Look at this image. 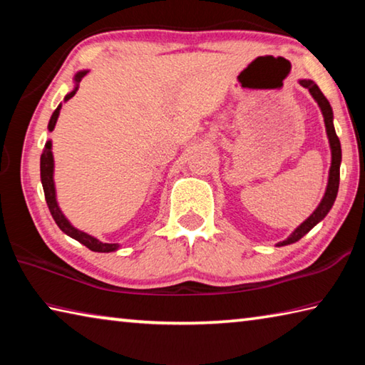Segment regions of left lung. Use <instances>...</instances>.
<instances>
[{
	"mask_svg": "<svg viewBox=\"0 0 365 365\" xmlns=\"http://www.w3.org/2000/svg\"><path fill=\"white\" fill-rule=\"evenodd\" d=\"M299 85L304 86V88L309 90V93L316 100L319 104L320 113L324 115V122H325V132H327V138H329V145H330V153H331V164H330V170H329V182H327V188L324 197L320 200L319 206L316 207L309 217L302 222L301 225H298L292 232V235L283 242L277 243V246H287L299 242V240L304 237L307 232H311L314 227H316L320 220H324L327 214L330 212V209L333 206V202L336 200L338 195V187H339V164H341V145H339V140L336 137L335 132V125H333V110L327 98L324 96L322 91H320L319 86L312 82V80H299Z\"/></svg>",
	"mask_w": 365,
	"mask_h": 365,
	"instance_id": "8db88e82",
	"label": "left lung"
}]
</instances>
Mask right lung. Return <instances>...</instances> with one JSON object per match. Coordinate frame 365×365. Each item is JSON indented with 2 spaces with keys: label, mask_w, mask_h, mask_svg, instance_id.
<instances>
[{
  "label": "right lung",
  "mask_w": 365,
  "mask_h": 365,
  "mask_svg": "<svg viewBox=\"0 0 365 365\" xmlns=\"http://www.w3.org/2000/svg\"><path fill=\"white\" fill-rule=\"evenodd\" d=\"M88 72H90L88 69H83V71H78L76 76H73V88L64 96V103L69 101L71 98L77 93L80 80H82ZM61 108H63V103H59V106L53 113L51 119H49V123H48L49 132H53L54 127H56ZM51 150H53V143H51V140H48L45 143V150H43V154L40 158V177H41L43 191H45L46 205L49 207V212H51L54 222H56L58 227L67 235V237L77 240L78 243H82L83 246H86V248L91 251H95V252L117 251L120 248L119 243H104V242H101V240L91 237V235H88L86 232L78 230V228H76L71 224L69 219L64 215V212L61 211V207L58 205V197H56V187H54V158H53Z\"/></svg>",
  "instance_id": "add662e5"
}]
</instances>
